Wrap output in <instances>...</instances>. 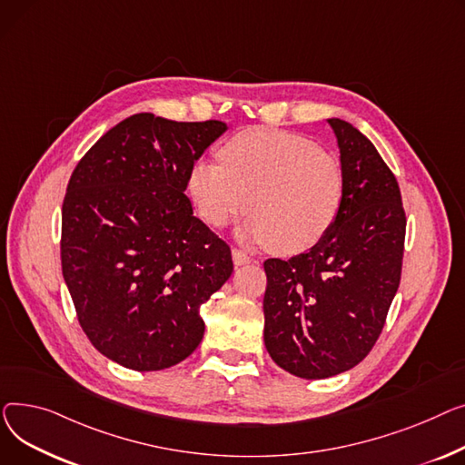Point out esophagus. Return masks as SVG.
I'll return each mask as SVG.
<instances>
[{
	"label": "esophagus",
	"instance_id": "esophagus-1",
	"mask_svg": "<svg viewBox=\"0 0 465 465\" xmlns=\"http://www.w3.org/2000/svg\"><path fill=\"white\" fill-rule=\"evenodd\" d=\"M232 261H234V264H248V262H252L253 261V257L252 255H248L245 252H242V250H238V248H234L232 250Z\"/></svg>",
	"mask_w": 465,
	"mask_h": 465
}]
</instances>
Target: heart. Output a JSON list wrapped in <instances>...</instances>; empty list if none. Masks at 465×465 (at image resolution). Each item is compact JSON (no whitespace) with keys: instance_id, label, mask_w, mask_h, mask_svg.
<instances>
[{"instance_id":"heart-1","label":"heart","mask_w":465,"mask_h":465,"mask_svg":"<svg viewBox=\"0 0 465 465\" xmlns=\"http://www.w3.org/2000/svg\"><path fill=\"white\" fill-rule=\"evenodd\" d=\"M220 161L199 159L187 176L206 225L225 227L248 204L252 215L242 234L294 255L317 245L336 223L345 195L341 161L306 136L245 129L220 148Z\"/></svg>"}]
</instances>
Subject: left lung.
Wrapping results in <instances>:
<instances>
[{
  "mask_svg": "<svg viewBox=\"0 0 465 465\" xmlns=\"http://www.w3.org/2000/svg\"><path fill=\"white\" fill-rule=\"evenodd\" d=\"M345 174L340 215L310 252L266 259L264 345L304 379L362 362L383 331L401 278L405 210L383 157L351 124L332 118Z\"/></svg>",
  "mask_w": 465,
  "mask_h": 465,
  "instance_id": "1",
  "label": "left lung"
}]
</instances>
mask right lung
Segmentation results:
<instances>
[{
  "instance_id": "obj_1",
  "label": "right lung",
  "mask_w": 465,
  "mask_h": 465,
  "mask_svg": "<svg viewBox=\"0 0 465 465\" xmlns=\"http://www.w3.org/2000/svg\"><path fill=\"white\" fill-rule=\"evenodd\" d=\"M227 125L125 118L84 153L62 206V270L82 331L129 370L171 368L203 336L201 306L232 274L231 248L185 195Z\"/></svg>"
}]
</instances>
